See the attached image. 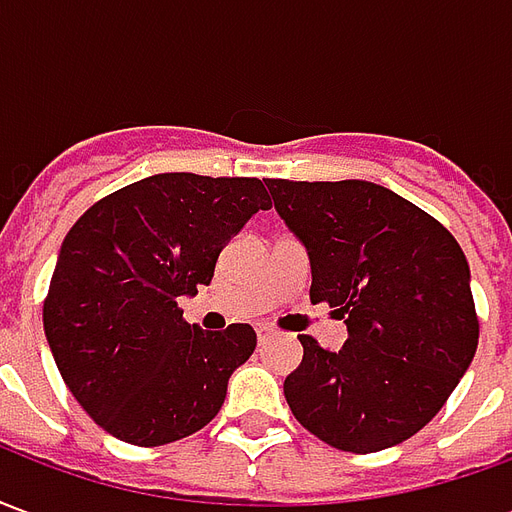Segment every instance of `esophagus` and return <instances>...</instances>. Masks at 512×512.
<instances>
[{
	"mask_svg": "<svg viewBox=\"0 0 512 512\" xmlns=\"http://www.w3.org/2000/svg\"><path fill=\"white\" fill-rule=\"evenodd\" d=\"M274 337V329H268V326H257V340L260 343H266V340H271Z\"/></svg>",
	"mask_w": 512,
	"mask_h": 512,
	"instance_id": "obj_1",
	"label": "esophagus"
}]
</instances>
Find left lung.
<instances>
[{
    "mask_svg": "<svg viewBox=\"0 0 512 512\" xmlns=\"http://www.w3.org/2000/svg\"><path fill=\"white\" fill-rule=\"evenodd\" d=\"M274 208L312 266V304L345 318L340 351L301 334L285 400L312 436L343 452L411 439L472 365L480 321L469 263L452 233L367 180L268 178Z\"/></svg>",
    "mask_w": 512,
    "mask_h": 512,
    "instance_id": "obj_1",
    "label": "left lung"
}]
</instances>
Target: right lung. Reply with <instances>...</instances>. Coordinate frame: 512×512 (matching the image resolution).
<instances>
[{
	"label": "right lung",
	"instance_id": "right-lung-1",
	"mask_svg": "<svg viewBox=\"0 0 512 512\" xmlns=\"http://www.w3.org/2000/svg\"><path fill=\"white\" fill-rule=\"evenodd\" d=\"M268 208L263 180L161 172L79 216L62 241L43 329L62 381L95 425L161 447L219 414L257 334L249 323L202 332L178 299L211 285L222 246Z\"/></svg>",
	"mask_w": 512,
	"mask_h": 512
}]
</instances>
